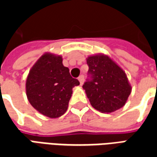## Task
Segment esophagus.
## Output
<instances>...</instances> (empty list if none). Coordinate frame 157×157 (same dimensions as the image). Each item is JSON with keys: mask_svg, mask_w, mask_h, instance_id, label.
Here are the masks:
<instances>
[{"mask_svg": "<svg viewBox=\"0 0 157 157\" xmlns=\"http://www.w3.org/2000/svg\"><path fill=\"white\" fill-rule=\"evenodd\" d=\"M78 80H79V82H80V84L81 85H82L83 84V82H84V76L83 75H80L78 77Z\"/></svg>", "mask_w": 157, "mask_h": 157, "instance_id": "esophagus-1", "label": "esophagus"}]
</instances>
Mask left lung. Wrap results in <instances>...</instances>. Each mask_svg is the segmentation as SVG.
I'll return each instance as SVG.
<instances>
[{
	"instance_id": "8db88e82",
	"label": "left lung",
	"mask_w": 157,
	"mask_h": 157,
	"mask_svg": "<svg viewBox=\"0 0 157 157\" xmlns=\"http://www.w3.org/2000/svg\"><path fill=\"white\" fill-rule=\"evenodd\" d=\"M91 79L83 85L91 105L101 113L121 109L131 92V86L123 69L109 56L102 54L86 58Z\"/></svg>"
}]
</instances>
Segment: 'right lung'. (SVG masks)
<instances>
[{
	"mask_svg": "<svg viewBox=\"0 0 157 157\" xmlns=\"http://www.w3.org/2000/svg\"><path fill=\"white\" fill-rule=\"evenodd\" d=\"M62 61L60 55L45 53L33 65L26 82L30 104L50 118H59L66 112L72 88L80 85Z\"/></svg>",
	"mask_w": 157,
	"mask_h": 157,
	"instance_id": "obj_1",
	"label": "right lung"
}]
</instances>
